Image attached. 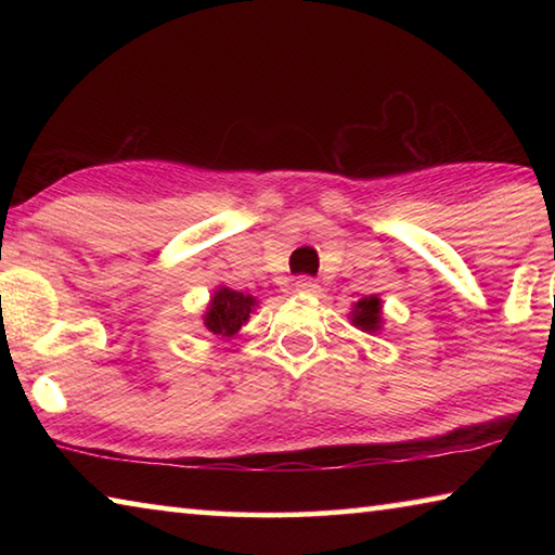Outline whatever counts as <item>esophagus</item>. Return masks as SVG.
Here are the masks:
<instances>
[{"label":"esophagus","mask_w":555,"mask_h":555,"mask_svg":"<svg viewBox=\"0 0 555 555\" xmlns=\"http://www.w3.org/2000/svg\"><path fill=\"white\" fill-rule=\"evenodd\" d=\"M294 288L298 291V294H306V296L321 294V286H318V281H313L311 276H300L294 284Z\"/></svg>","instance_id":"esophagus-1"}]
</instances>
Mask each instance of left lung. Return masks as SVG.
Segmentation results:
<instances>
[{
    "instance_id": "1",
    "label": "left lung",
    "mask_w": 555,
    "mask_h": 555,
    "mask_svg": "<svg viewBox=\"0 0 555 555\" xmlns=\"http://www.w3.org/2000/svg\"><path fill=\"white\" fill-rule=\"evenodd\" d=\"M379 315H382L379 298H377V296H370V298H362L360 304L354 306L352 323H354L357 327H362V331L374 333V331H379V323H382Z\"/></svg>"
}]
</instances>
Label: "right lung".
I'll return each mask as SVG.
<instances>
[{
    "instance_id": "obj_1",
    "label": "right lung",
    "mask_w": 555,
    "mask_h": 555,
    "mask_svg": "<svg viewBox=\"0 0 555 555\" xmlns=\"http://www.w3.org/2000/svg\"><path fill=\"white\" fill-rule=\"evenodd\" d=\"M255 304V298L244 296L240 291L220 288L210 300L208 313H205V325H208V331H212L215 335L230 337L240 331L244 321H247Z\"/></svg>"
}]
</instances>
